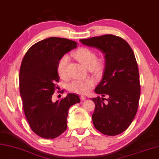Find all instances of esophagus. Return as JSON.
I'll use <instances>...</instances> for the list:
<instances>
[{
	"mask_svg": "<svg viewBox=\"0 0 159 159\" xmlns=\"http://www.w3.org/2000/svg\"><path fill=\"white\" fill-rule=\"evenodd\" d=\"M80 99H81V101H85L86 97L84 96H80Z\"/></svg>",
	"mask_w": 159,
	"mask_h": 159,
	"instance_id": "esophagus-1",
	"label": "esophagus"
}]
</instances>
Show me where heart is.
Instances as JSON below:
<instances>
[{
	"label": "heart",
	"instance_id": "1",
	"mask_svg": "<svg viewBox=\"0 0 159 159\" xmlns=\"http://www.w3.org/2000/svg\"><path fill=\"white\" fill-rule=\"evenodd\" d=\"M74 57L82 63L87 68H89L90 70L94 74H98L101 72L103 69L102 61L97 59L96 52L92 49L82 47L77 49L73 54ZM68 62V57L63 55L58 61L57 72L61 77L66 76V68ZM94 81L91 79L86 80H75L68 84V89L72 92L85 94L93 88Z\"/></svg>",
	"mask_w": 159,
	"mask_h": 159
}]
</instances>
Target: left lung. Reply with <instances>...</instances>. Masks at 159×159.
<instances>
[{
    "label": "left lung",
    "mask_w": 159,
    "mask_h": 159,
    "mask_svg": "<svg viewBox=\"0 0 159 159\" xmlns=\"http://www.w3.org/2000/svg\"><path fill=\"white\" fill-rule=\"evenodd\" d=\"M84 45L96 47L105 54L102 79L95 92L102 96L91 98L95 103L93 126L107 135H116L126 130L137 113L140 96V76L137 61L130 46L123 38L104 35L81 39Z\"/></svg>",
    "instance_id": "left-lung-1"
}]
</instances>
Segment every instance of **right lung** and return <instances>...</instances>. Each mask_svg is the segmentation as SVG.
Listing matches in <instances>:
<instances>
[{"instance_id":"right-lung-1","label":"right lung","mask_w":159,"mask_h":159,"mask_svg":"<svg viewBox=\"0 0 159 159\" xmlns=\"http://www.w3.org/2000/svg\"><path fill=\"white\" fill-rule=\"evenodd\" d=\"M76 47V42L51 37L30 47L22 60L19 91L24 112L30 129L41 138L53 139L62 134L67 129L70 107L80 102L73 93L55 102L52 101L60 79L58 61Z\"/></svg>"}]
</instances>
